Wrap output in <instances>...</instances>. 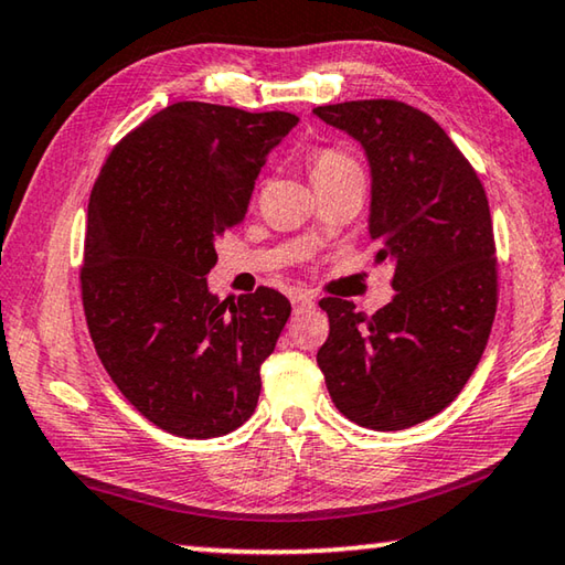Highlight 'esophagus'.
<instances>
[{"label": "esophagus", "mask_w": 565, "mask_h": 565, "mask_svg": "<svg viewBox=\"0 0 565 565\" xmlns=\"http://www.w3.org/2000/svg\"><path fill=\"white\" fill-rule=\"evenodd\" d=\"M291 306H294V313L309 311L311 306H313V299H311V296L301 294V291H296V294H291Z\"/></svg>", "instance_id": "esophagus-1"}]
</instances>
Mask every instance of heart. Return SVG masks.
Listing matches in <instances>:
<instances>
[{"label":"heart","mask_w":565,"mask_h":565,"mask_svg":"<svg viewBox=\"0 0 565 565\" xmlns=\"http://www.w3.org/2000/svg\"><path fill=\"white\" fill-rule=\"evenodd\" d=\"M309 167H311V179H323V177H333V174H341V171H351V169H359L353 164V159L343 154L339 149H317L309 159Z\"/></svg>","instance_id":"b5f03b06"}]
</instances>
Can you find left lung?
Here are the masks:
<instances>
[{
	"label": "left lung",
	"mask_w": 565,
	"mask_h": 565,
	"mask_svg": "<svg viewBox=\"0 0 565 565\" xmlns=\"http://www.w3.org/2000/svg\"><path fill=\"white\" fill-rule=\"evenodd\" d=\"M369 161V236L394 266L386 309L366 317L327 296L317 353L333 406L353 424L401 431L461 394L495 317L489 199L466 157L428 114L394 99L317 107Z\"/></svg>",
	"instance_id": "1"
}]
</instances>
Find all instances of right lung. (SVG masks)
Instances as JSON below:
<instances>
[{"label":"right lung","instance_id":"1","mask_svg":"<svg viewBox=\"0 0 565 565\" xmlns=\"http://www.w3.org/2000/svg\"><path fill=\"white\" fill-rule=\"evenodd\" d=\"M296 121L289 111L177 102L127 134L94 181L87 327L124 398L167 434H232L259 401V369L291 303L259 286L228 306L206 274L216 238L242 224L254 179Z\"/></svg>","mask_w":565,"mask_h":565}]
</instances>
